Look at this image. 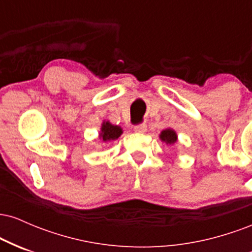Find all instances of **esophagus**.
Wrapping results in <instances>:
<instances>
[{
	"label": "esophagus",
	"instance_id": "1",
	"mask_svg": "<svg viewBox=\"0 0 252 252\" xmlns=\"http://www.w3.org/2000/svg\"><path fill=\"white\" fill-rule=\"evenodd\" d=\"M134 131L137 132V134H144L147 131V126L146 124H141V126H134Z\"/></svg>",
	"mask_w": 252,
	"mask_h": 252
}]
</instances>
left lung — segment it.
<instances>
[{
  "instance_id": "obj_1",
  "label": "left lung",
  "mask_w": 252,
  "mask_h": 252,
  "mask_svg": "<svg viewBox=\"0 0 252 252\" xmlns=\"http://www.w3.org/2000/svg\"><path fill=\"white\" fill-rule=\"evenodd\" d=\"M158 138L161 140V142L166 143L167 146H173V144L178 142V134H176L174 129L167 128L160 132Z\"/></svg>"
}]
</instances>
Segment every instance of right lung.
<instances>
[{"label":"right lung","mask_w":252,"mask_h":252,"mask_svg":"<svg viewBox=\"0 0 252 252\" xmlns=\"http://www.w3.org/2000/svg\"><path fill=\"white\" fill-rule=\"evenodd\" d=\"M122 134L123 129L120 126H116V124H112L110 121L104 120L102 122V126H100L98 138L102 142H111V141L117 140Z\"/></svg>","instance_id":"1"}]
</instances>
